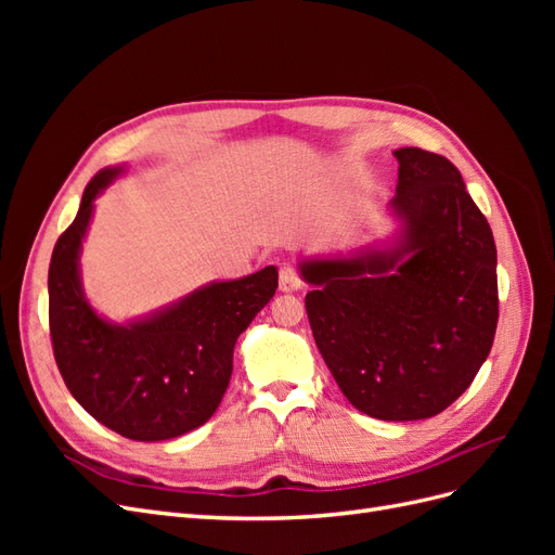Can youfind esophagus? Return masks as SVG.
Returning <instances> with one entry per match:
<instances>
[{
	"label": "esophagus",
	"instance_id": "esophagus-1",
	"mask_svg": "<svg viewBox=\"0 0 555 555\" xmlns=\"http://www.w3.org/2000/svg\"><path fill=\"white\" fill-rule=\"evenodd\" d=\"M300 287H304V282H300V278H298V273H296V268L289 266V263H284V266L280 268V289H282L284 294H289V292H298Z\"/></svg>",
	"mask_w": 555,
	"mask_h": 555
}]
</instances>
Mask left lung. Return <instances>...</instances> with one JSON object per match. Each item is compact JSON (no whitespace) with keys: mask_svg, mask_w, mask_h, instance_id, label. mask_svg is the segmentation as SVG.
I'll use <instances>...</instances> for the list:
<instances>
[{"mask_svg":"<svg viewBox=\"0 0 555 555\" xmlns=\"http://www.w3.org/2000/svg\"><path fill=\"white\" fill-rule=\"evenodd\" d=\"M389 238L308 257L298 273L319 354L359 412L416 422L447 410L489 357L498 326L493 231L456 166L400 147Z\"/></svg>","mask_w":555,"mask_h":555,"instance_id":"obj_1","label":"left lung"}]
</instances>
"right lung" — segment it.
<instances>
[{
  "instance_id": "right-lung-1",
  "label": "right lung",
  "mask_w": 555,
  "mask_h": 555,
  "mask_svg": "<svg viewBox=\"0 0 555 555\" xmlns=\"http://www.w3.org/2000/svg\"><path fill=\"white\" fill-rule=\"evenodd\" d=\"M127 171L106 166L82 192L48 268V319L66 389L99 424L139 442H162L204 426L233 371V347L275 296L278 268L215 280L147 314L113 322L82 289L80 255L94 201Z\"/></svg>"
}]
</instances>
